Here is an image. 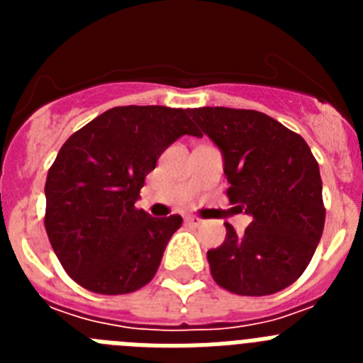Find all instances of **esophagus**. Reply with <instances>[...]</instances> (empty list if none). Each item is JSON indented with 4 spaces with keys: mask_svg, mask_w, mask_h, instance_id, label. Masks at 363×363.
I'll return each mask as SVG.
<instances>
[{
    "mask_svg": "<svg viewBox=\"0 0 363 363\" xmlns=\"http://www.w3.org/2000/svg\"><path fill=\"white\" fill-rule=\"evenodd\" d=\"M185 220H187L189 225H192V227H200L201 223H203V220H201V218H198V216H187Z\"/></svg>",
    "mask_w": 363,
    "mask_h": 363,
    "instance_id": "esophagus-1",
    "label": "esophagus"
}]
</instances>
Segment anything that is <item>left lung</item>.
<instances>
[{"label":"left lung","mask_w":363,"mask_h":363,"mask_svg":"<svg viewBox=\"0 0 363 363\" xmlns=\"http://www.w3.org/2000/svg\"><path fill=\"white\" fill-rule=\"evenodd\" d=\"M191 116L223 152L229 201L252 216L242 236L225 223V242L207 252L214 281L240 296L289 287L309 265L325 223L309 145L258 111L201 107Z\"/></svg>","instance_id":"1"}]
</instances>
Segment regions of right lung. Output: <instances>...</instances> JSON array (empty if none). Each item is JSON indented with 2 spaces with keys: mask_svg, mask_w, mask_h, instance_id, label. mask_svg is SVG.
Returning <instances> with one entry per match:
<instances>
[{
  "mask_svg": "<svg viewBox=\"0 0 363 363\" xmlns=\"http://www.w3.org/2000/svg\"><path fill=\"white\" fill-rule=\"evenodd\" d=\"M200 136L184 108H108L63 143L45 182V230L65 272L96 294L134 293L154 278L182 216L138 209L145 176L179 136Z\"/></svg>",
  "mask_w": 363,
  "mask_h": 363,
  "instance_id": "obj_1",
  "label": "right lung"
}]
</instances>
